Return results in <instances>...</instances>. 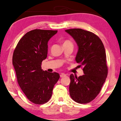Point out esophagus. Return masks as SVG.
Masks as SVG:
<instances>
[{
  "label": "esophagus",
  "mask_w": 121,
  "mask_h": 121,
  "mask_svg": "<svg viewBox=\"0 0 121 121\" xmlns=\"http://www.w3.org/2000/svg\"><path fill=\"white\" fill-rule=\"evenodd\" d=\"M67 76V75L66 74H65L64 73H61L60 75V78H63V77H65Z\"/></svg>",
  "instance_id": "esophagus-1"
}]
</instances>
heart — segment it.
<instances>
[{"label": "heart", "mask_w": 121, "mask_h": 121, "mask_svg": "<svg viewBox=\"0 0 121 121\" xmlns=\"http://www.w3.org/2000/svg\"><path fill=\"white\" fill-rule=\"evenodd\" d=\"M68 42H70V41H65L63 43V44H65V43H68Z\"/></svg>", "instance_id": "obj_1"}]
</instances>
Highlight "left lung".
I'll return each mask as SVG.
<instances>
[{
  "instance_id": "1",
  "label": "left lung",
  "mask_w": 121,
  "mask_h": 121,
  "mask_svg": "<svg viewBox=\"0 0 121 121\" xmlns=\"http://www.w3.org/2000/svg\"><path fill=\"white\" fill-rule=\"evenodd\" d=\"M78 46L75 60L83 67L84 74L70 75L69 94L74 101L87 104L100 93L105 82L108 67L105 47L96 35L81 29L66 30Z\"/></svg>"
}]
</instances>
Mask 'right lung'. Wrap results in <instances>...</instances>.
Returning a JSON list of instances; mask_svg holds the SVG:
<instances>
[{"mask_svg": "<svg viewBox=\"0 0 121 121\" xmlns=\"http://www.w3.org/2000/svg\"><path fill=\"white\" fill-rule=\"evenodd\" d=\"M57 30L35 29L26 33L13 53V64L19 85L31 102L41 105L52 96L59 80L57 73L43 71L42 62L47 58L48 42Z\"/></svg>", "mask_w": 121, "mask_h": 121, "instance_id": "obj_1", "label": "right lung"}]
</instances>
